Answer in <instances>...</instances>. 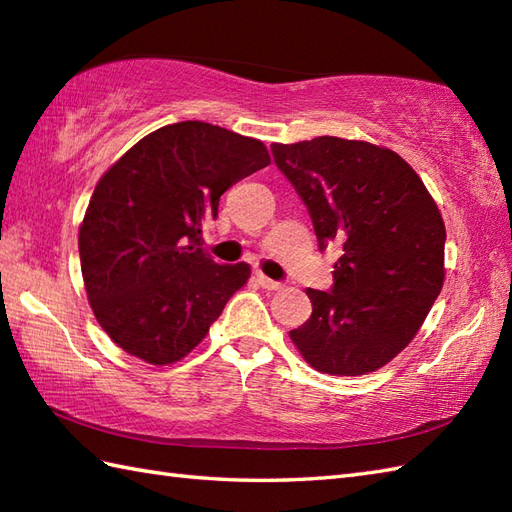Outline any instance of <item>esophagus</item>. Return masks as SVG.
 Returning a JSON list of instances; mask_svg holds the SVG:
<instances>
[{
  "label": "esophagus",
  "instance_id": "1",
  "mask_svg": "<svg viewBox=\"0 0 512 512\" xmlns=\"http://www.w3.org/2000/svg\"><path fill=\"white\" fill-rule=\"evenodd\" d=\"M255 277H257V284L262 286V288H266V290H281V288H284V284H281V281L270 279V277H266L262 273H257Z\"/></svg>",
  "mask_w": 512,
  "mask_h": 512
}]
</instances>
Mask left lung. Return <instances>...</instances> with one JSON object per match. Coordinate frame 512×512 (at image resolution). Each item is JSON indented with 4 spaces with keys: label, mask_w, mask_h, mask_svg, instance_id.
I'll use <instances>...</instances> for the list:
<instances>
[{
    "label": "left lung",
    "mask_w": 512,
    "mask_h": 512,
    "mask_svg": "<svg viewBox=\"0 0 512 512\" xmlns=\"http://www.w3.org/2000/svg\"><path fill=\"white\" fill-rule=\"evenodd\" d=\"M270 149L306 202L319 246L343 250L332 290H306L312 314L290 339L321 374L376 372L413 341L442 290L438 204L387 147L319 136Z\"/></svg>",
    "instance_id": "left-lung-1"
}]
</instances>
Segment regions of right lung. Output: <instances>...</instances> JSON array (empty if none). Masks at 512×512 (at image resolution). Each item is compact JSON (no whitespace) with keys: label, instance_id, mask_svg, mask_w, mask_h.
Returning <instances> with one entry per match:
<instances>
[{"label":"right lung","instance_id":"1","mask_svg":"<svg viewBox=\"0 0 512 512\" xmlns=\"http://www.w3.org/2000/svg\"><path fill=\"white\" fill-rule=\"evenodd\" d=\"M270 165L262 140L202 121L156 129L96 182L79 226L85 292L110 339L149 365L182 361L250 266L215 264L204 224L222 193Z\"/></svg>","mask_w":512,"mask_h":512}]
</instances>
